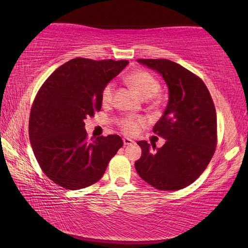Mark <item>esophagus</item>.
Masks as SVG:
<instances>
[{"mask_svg":"<svg viewBox=\"0 0 248 248\" xmlns=\"http://www.w3.org/2000/svg\"><path fill=\"white\" fill-rule=\"evenodd\" d=\"M123 142H124L125 146H128V145H132L134 141H133L132 140L128 139V138H124V139H123Z\"/></svg>","mask_w":248,"mask_h":248,"instance_id":"esophagus-1","label":"esophagus"}]
</instances>
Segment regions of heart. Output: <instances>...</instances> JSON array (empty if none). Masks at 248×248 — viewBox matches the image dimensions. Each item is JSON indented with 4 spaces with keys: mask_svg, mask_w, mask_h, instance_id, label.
<instances>
[{
    "mask_svg": "<svg viewBox=\"0 0 248 248\" xmlns=\"http://www.w3.org/2000/svg\"><path fill=\"white\" fill-rule=\"evenodd\" d=\"M126 81L141 98L149 99L158 93L160 89L159 81L151 73L147 71H136L130 73L126 78ZM116 85L114 81H109L104 86L101 92V101L103 104H109L112 102L115 94ZM147 123L144 117L127 116L119 121V127L124 133L128 136H134L140 131V128Z\"/></svg>",
    "mask_w": 248,
    "mask_h": 248,
    "instance_id": "1",
    "label": "heart"
}]
</instances>
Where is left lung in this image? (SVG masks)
Segmentation results:
<instances>
[{
	"instance_id": "1",
	"label": "left lung",
	"mask_w": 248,
	"mask_h": 248,
	"mask_svg": "<svg viewBox=\"0 0 248 248\" xmlns=\"http://www.w3.org/2000/svg\"><path fill=\"white\" fill-rule=\"evenodd\" d=\"M158 71L169 87V103L153 128L166 139L161 148L138 141L140 177L159 190H179L202 175L214 155L217 119L212 97L204 81L183 66L167 59H139Z\"/></svg>"
}]
</instances>
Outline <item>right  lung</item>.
Wrapping results in <instances>:
<instances>
[{
    "label": "right lung",
    "instance_id": "add662e5",
    "mask_svg": "<svg viewBox=\"0 0 248 248\" xmlns=\"http://www.w3.org/2000/svg\"><path fill=\"white\" fill-rule=\"evenodd\" d=\"M76 58L57 68L33 101L29 137L42 171L63 188L77 190L99 181L123 146L117 134L88 140L84 120L101 108V92L128 65Z\"/></svg>",
    "mask_w": 248,
    "mask_h": 248
}]
</instances>
